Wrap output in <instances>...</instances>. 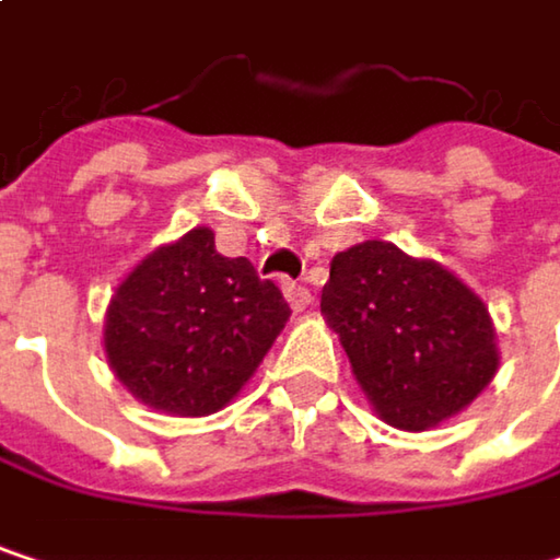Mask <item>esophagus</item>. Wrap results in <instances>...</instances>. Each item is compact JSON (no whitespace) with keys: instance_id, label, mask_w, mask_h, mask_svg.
Here are the masks:
<instances>
[{"instance_id":"esophagus-1","label":"esophagus","mask_w":560,"mask_h":560,"mask_svg":"<svg viewBox=\"0 0 560 560\" xmlns=\"http://www.w3.org/2000/svg\"><path fill=\"white\" fill-rule=\"evenodd\" d=\"M281 288H284V298H288V304H291L294 311H307V307H311V301H314V298H311V291H307L304 284L284 281Z\"/></svg>"}]
</instances>
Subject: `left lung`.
I'll use <instances>...</instances> for the list:
<instances>
[{"instance_id":"8db88e82","label":"left lung","mask_w":560,"mask_h":560,"mask_svg":"<svg viewBox=\"0 0 560 560\" xmlns=\"http://www.w3.org/2000/svg\"><path fill=\"white\" fill-rule=\"evenodd\" d=\"M320 314L373 411L398 431L454 418L500 370L497 327L480 294L441 262L386 240L334 256Z\"/></svg>"}]
</instances>
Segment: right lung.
Masks as SVG:
<instances>
[{
	"instance_id": "add662e5",
	"label": "right lung",
	"mask_w": 560,
	"mask_h": 560,
	"mask_svg": "<svg viewBox=\"0 0 560 560\" xmlns=\"http://www.w3.org/2000/svg\"><path fill=\"white\" fill-rule=\"evenodd\" d=\"M291 317L279 284L226 259L210 226L152 249L109 298L103 350L142 405L203 418L253 380Z\"/></svg>"
}]
</instances>
